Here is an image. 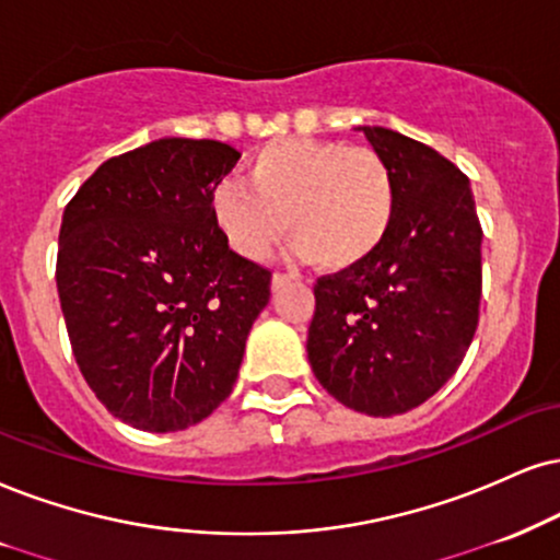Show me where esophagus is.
<instances>
[{
    "instance_id": "esophagus-1",
    "label": "esophagus",
    "mask_w": 560,
    "mask_h": 560,
    "mask_svg": "<svg viewBox=\"0 0 560 560\" xmlns=\"http://www.w3.org/2000/svg\"><path fill=\"white\" fill-rule=\"evenodd\" d=\"M295 280V275H285V272H275L272 275V291H278V288L285 285V282Z\"/></svg>"
}]
</instances>
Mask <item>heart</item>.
Segmentation results:
<instances>
[{
	"label": "heart",
	"instance_id": "b5f03b06",
	"mask_svg": "<svg viewBox=\"0 0 560 560\" xmlns=\"http://www.w3.org/2000/svg\"><path fill=\"white\" fill-rule=\"evenodd\" d=\"M244 183L218 184L212 220L244 259H265L282 233L324 269L361 265L384 244L397 215V182L371 148L348 142H269L246 163Z\"/></svg>",
	"mask_w": 560,
	"mask_h": 560
}]
</instances>
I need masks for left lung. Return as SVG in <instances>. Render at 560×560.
Returning <instances> with one entry per match:
<instances>
[{"label":"left lung","mask_w":560,"mask_h":560,"mask_svg":"<svg viewBox=\"0 0 560 560\" xmlns=\"http://www.w3.org/2000/svg\"><path fill=\"white\" fill-rule=\"evenodd\" d=\"M361 132L395 174V225L361 265L316 280L306 350L337 402L389 418L436 395L470 348L482 228L452 161L392 129Z\"/></svg>","instance_id":"left-lung-1"}]
</instances>
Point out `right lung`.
Returning a JSON list of instances; mask_svg holds the SVG:
<instances>
[{"label":"right lung","instance_id":"1","mask_svg":"<svg viewBox=\"0 0 560 560\" xmlns=\"http://www.w3.org/2000/svg\"><path fill=\"white\" fill-rule=\"evenodd\" d=\"M241 158L165 137L106 161L65 207L57 288L74 361L124 423L184 431L238 378L272 272L233 252L212 191Z\"/></svg>","mask_w":560,"mask_h":560}]
</instances>
